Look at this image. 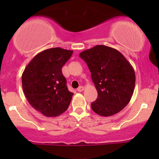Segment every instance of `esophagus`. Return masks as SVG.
Masks as SVG:
<instances>
[{"label": "esophagus", "mask_w": 159, "mask_h": 159, "mask_svg": "<svg viewBox=\"0 0 159 159\" xmlns=\"http://www.w3.org/2000/svg\"><path fill=\"white\" fill-rule=\"evenodd\" d=\"M78 91H79V92H81V91H84V87H82V86H80V87L78 88Z\"/></svg>", "instance_id": "obj_1"}]
</instances>
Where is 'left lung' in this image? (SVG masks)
Returning a JSON list of instances; mask_svg holds the SVG:
<instances>
[{"instance_id":"obj_1","label":"left lung","mask_w":159,"mask_h":159,"mask_svg":"<svg viewBox=\"0 0 159 159\" xmlns=\"http://www.w3.org/2000/svg\"><path fill=\"white\" fill-rule=\"evenodd\" d=\"M91 71L98 91L91 108L101 116H111L129 103L135 84V74L129 61L118 50L96 45L80 53Z\"/></svg>"}]
</instances>
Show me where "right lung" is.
Instances as JSON below:
<instances>
[{"mask_svg": "<svg viewBox=\"0 0 159 159\" xmlns=\"http://www.w3.org/2000/svg\"><path fill=\"white\" fill-rule=\"evenodd\" d=\"M73 51L61 48L38 53L22 74V87L27 100L46 117H56L68 109L73 93L68 91L61 68Z\"/></svg>", "mask_w": 159, "mask_h": 159, "instance_id": "obj_1", "label": "right lung"}]
</instances>
